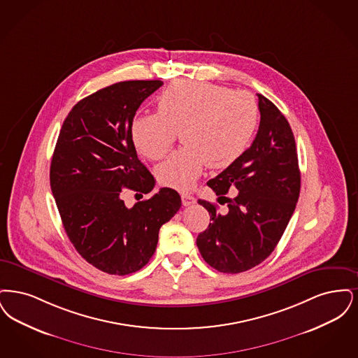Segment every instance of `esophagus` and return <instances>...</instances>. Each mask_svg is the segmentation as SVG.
<instances>
[{
  "label": "esophagus",
  "instance_id": "esophagus-1",
  "mask_svg": "<svg viewBox=\"0 0 358 358\" xmlns=\"http://www.w3.org/2000/svg\"><path fill=\"white\" fill-rule=\"evenodd\" d=\"M196 202V199L192 196V195H189V194H182V203H183V206H191V204H194V203Z\"/></svg>",
  "mask_w": 358,
  "mask_h": 358
}]
</instances>
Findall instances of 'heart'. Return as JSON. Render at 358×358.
<instances>
[{
  "label": "heart",
  "instance_id": "1",
  "mask_svg": "<svg viewBox=\"0 0 358 358\" xmlns=\"http://www.w3.org/2000/svg\"><path fill=\"white\" fill-rule=\"evenodd\" d=\"M258 104L248 92L204 81L178 80L157 100L156 113L131 123L132 141L151 160L167 155L182 132V150L156 169L163 186L187 191L204 167L227 169L248 150L258 125Z\"/></svg>",
  "mask_w": 358,
  "mask_h": 358
}]
</instances>
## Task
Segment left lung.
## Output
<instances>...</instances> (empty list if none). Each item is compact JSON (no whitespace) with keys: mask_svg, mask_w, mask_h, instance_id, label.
I'll list each match as a JSON object with an SVG mask.
<instances>
[{"mask_svg":"<svg viewBox=\"0 0 358 358\" xmlns=\"http://www.w3.org/2000/svg\"><path fill=\"white\" fill-rule=\"evenodd\" d=\"M258 108L261 123L250 148L207 182L219 198H224L229 210L218 213L215 204L198 201L211 214V223L198 235L196 246L207 264L229 274L255 267L274 251L301 189L289 122L264 94H258ZM230 187L238 191L233 200L224 196Z\"/></svg>","mask_w":358,"mask_h":358,"instance_id":"left-lung-1","label":"left lung"}]
</instances>
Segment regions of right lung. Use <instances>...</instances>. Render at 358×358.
Masks as SVG:
<instances>
[{
  "label": "right lung",
  "mask_w": 358,
  "mask_h": 358,
  "mask_svg": "<svg viewBox=\"0 0 358 358\" xmlns=\"http://www.w3.org/2000/svg\"><path fill=\"white\" fill-rule=\"evenodd\" d=\"M162 85L120 81L80 100L62 123L52 157L50 188L65 233L88 264L113 275L148 264L160 227L182 206L169 187L131 208L122 199L124 188L150 194L155 187L136 154L131 123Z\"/></svg>",
  "instance_id": "1"
}]
</instances>
